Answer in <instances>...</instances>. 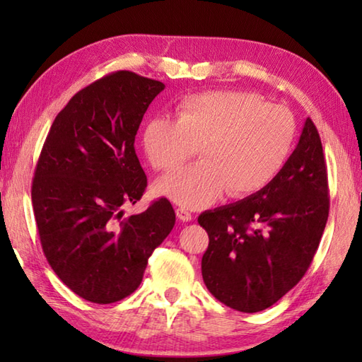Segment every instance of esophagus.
I'll list each match as a JSON object with an SVG mask.
<instances>
[{"mask_svg":"<svg viewBox=\"0 0 362 362\" xmlns=\"http://www.w3.org/2000/svg\"><path fill=\"white\" fill-rule=\"evenodd\" d=\"M175 213H177V218H179L182 222H189L191 219H193V214H191V211L183 209V206H179V209L175 210Z\"/></svg>","mask_w":362,"mask_h":362,"instance_id":"34e87169","label":"esophagus"}]
</instances>
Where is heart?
<instances>
[{"mask_svg": "<svg viewBox=\"0 0 362 362\" xmlns=\"http://www.w3.org/2000/svg\"><path fill=\"white\" fill-rule=\"evenodd\" d=\"M296 119L249 91L214 90L175 104L174 117L152 118L143 149L152 168L173 171L199 146L202 161L156 183V191L187 209L209 205L227 189L243 197L263 189L286 165L294 148Z\"/></svg>", "mask_w": 362, "mask_h": 362, "instance_id": "heart-1", "label": "heart"}]
</instances>
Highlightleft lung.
Segmentation results:
<instances>
[{
    "label": "left lung",
    "instance_id": "8db88e82",
    "mask_svg": "<svg viewBox=\"0 0 362 362\" xmlns=\"http://www.w3.org/2000/svg\"><path fill=\"white\" fill-rule=\"evenodd\" d=\"M328 210L324 149L306 118L297 148L267 187L199 216L210 238L202 257L205 286L236 311L272 306L308 271Z\"/></svg>",
    "mask_w": 362,
    "mask_h": 362
}]
</instances>
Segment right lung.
I'll return each mask as SVG.
<instances>
[{
  "label": "right lung",
  "mask_w": 362,
  "mask_h": 362,
  "mask_svg": "<svg viewBox=\"0 0 362 362\" xmlns=\"http://www.w3.org/2000/svg\"><path fill=\"white\" fill-rule=\"evenodd\" d=\"M163 88L132 71L104 76L60 110L38 157L30 196L42 249L59 279L88 302L132 294L175 224L165 197L122 218L148 187L134 143Z\"/></svg>",
  "instance_id": "right-lung-1"
}]
</instances>
